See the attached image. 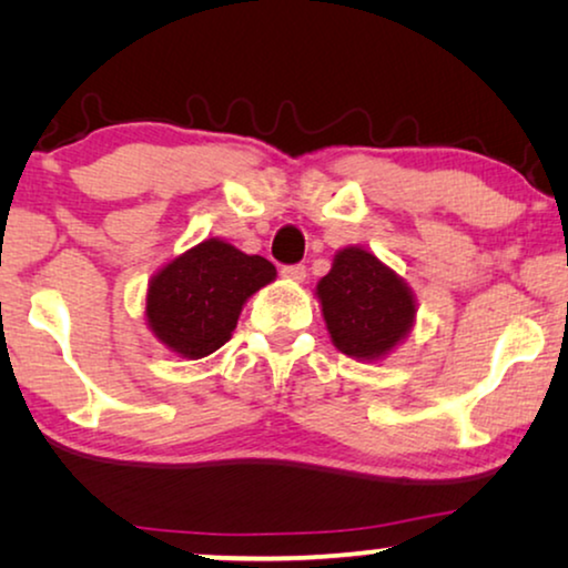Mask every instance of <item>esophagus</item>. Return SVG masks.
Returning <instances> with one entry per match:
<instances>
[{"label": "esophagus", "instance_id": "esophagus-1", "mask_svg": "<svg viewBox=\"0 0 568 568\" xmlns=\"http://www.w3.org/2000/svg\"><path fill=\"white\" fill-rule=\"evenodd\" d=\"M282 276L284 278H290V282H305V276H307V268L302 266V263H294V266H284L282 268Z\"/></svg>", "mask_w": 568, "mask_h": 568}]
</instances>
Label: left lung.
Listing matches in <instances>:
<instances>
[{
	"label": "left lung",
	"mask_w": 568,
	"mask_h": 568,
	"mask_svg": "<svg viewBox=\"0 0 568 568\" xmlns=\"http://www.w3.org/2000/svg\"><path fill=\"white\" fill-rule=\"evenodd\" d=\"M325 328L341 354L379 362L403 344L416 323L410 286L364 247H341L315 286Z\"/></svg>",
	"instance_id": "obj_1"
}]
</instances>
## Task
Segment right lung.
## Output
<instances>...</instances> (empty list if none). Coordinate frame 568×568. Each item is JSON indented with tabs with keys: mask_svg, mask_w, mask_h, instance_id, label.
<instances>
[{
	"mask_svg": "<svg viewBox=\"0 0 568 568\" xmlns=\"http://www.w3.org/2000/svg\"><path fill=\"white\" fill-rule=\"evenodd\" d=\"M276 278L274 263L209 237L165 263L146 290V325L183 359H204L227 344L243 305Z\"/></svg>",
	"mask_w": 568,
	"mask_h": 568,
	"instance_id": "obj_1",
	"label": "right lung"
}]
</instances>
